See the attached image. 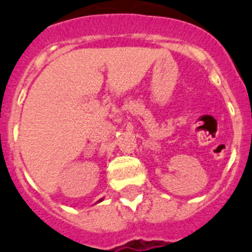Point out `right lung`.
<instances>
[{
    "label": "right lung",
    "instance_id": "obj_1",
    "mask_svg": "<svg viewBox=\"0 0 252 252\" xmlns=\"http://www.w3.org/2000/svg\"><path fill=\"white\" fill-rule=\"evenodd\" d=\"M100 201H102V199H100V200H99V201H98V203H100Z\"/></svg>",
    "mask_w": 252,
    "mask_h": 252
}]
</instances>
